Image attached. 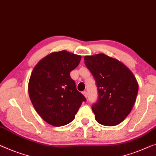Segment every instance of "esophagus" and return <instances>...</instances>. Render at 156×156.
I'll return each mask as SVG.
<instances>
[{
    "label": "esophagus",
    "instance_id": "esophagus-1",
    "mask_svg": "<svg viewBox=\"0 0 156 156\" xmlns=\"http://www.w3.org/2000/svg\"><path fill=\"white\" fill-rule=\"evenodd\" d=\"M82 94H83V96H84L86 97V98H87V91H83V92H82Z\"/></svg>",
    "mask_w": 156,
    "mask_h": 156
}]
</instances>
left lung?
Segmentation results:
<instances>
[{"instance_id":"1","label":"left lung","mask_w":156,"mask_h":156,"mask_svg":"<svg viewBox=\"0 0 156 156\" xmlns=\"http://www.w3.org/2000/svg\"><path fill=\"white\" fill-rule=\"evenodd\" d=\"M83 59L98 90V101L92 106L95 119L105 126L121 123L132 111L138 94L134 74L119 60L103 53Z\"/></svg>"}]
</instances>
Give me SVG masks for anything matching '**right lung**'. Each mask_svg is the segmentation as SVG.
Here are the masks:
<instances>
[{
    "mask_svg": "<svg viewBox=\"0 0 156 156\" xmlns=\"http://www.w3.org/2000/svg\"><path fill=\"white\" fill-rule=\"evenodd\" d=\"M81 58L65 50L53 52L42 58L31 72L29 98L40 117L55 127L71 122L82 101H86L70 76Z\"/></svg>",
    "mask_w": 156,
    "mask_h": 156,
    "instance_id": "add662e5",
    "label": "right lung"
}]
</instances>
